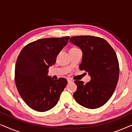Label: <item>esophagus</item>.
Returning a JSON list of instances; mask_svg holds the SVG:
<instances>
[{
	"mask_svg": "<svg viewBox=\"0 0 132 132\" xmlns=\"http://www.w3.org/2000/svg\"><path fill=\"white\" fill-rule=\"evenodd\" d=\"M67 82H68V84H70V83H71L72 82H73V81H72L71 80H69V79H68V80H67Z\"/></svg>",
	"mask_w": 132,
	"mask_h": 132,
	"instance_id": "obj_1",
	"label": "esophagus"
}]
</instances>
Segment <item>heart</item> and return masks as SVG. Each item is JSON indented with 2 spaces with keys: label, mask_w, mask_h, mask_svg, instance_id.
<instances>
[{
  "label": "heart",
  "mask_w": 132,
  "mask_h": 132,
  "mask_svg": "<svg viewBox=\"0 0 132 132\" xmlns=\"http://www.w3.org/2000/svg\"><path fill=\"white\" fill-rule=\"evenodd\" d=\"M75 48H76V47H73V48H71V49H75Z\"/></svg>",
  "instance_id": "1"
}]
</instances>
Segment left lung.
Here are the masks:
<instances>
[{"label":"left lung","instance_id":"1","mask_svg":"<svg viewBox=\"0 0 132 132\" xmlns=\"http://www.w3.org/2000/svg\"><path fill=\"white\" fill-rule=\"evenodd\" d=\"M70 42L82 50L79 69L88 72L91 80L87 84L75 80L77 90L73 97L77 103L88 109L104 105L112 95L119 78L117 55L105 39L94 36L71 37Z\"/></svg>","mask_w":132,"mask_h":132}]
</instances>
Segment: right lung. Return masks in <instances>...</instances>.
Listing matches in <instances>:
<instances>
[{
    "label": "right lung",
    "instance_id": "right-lung-1",
    "mask_svg": "<svg viewBox=\"0 0 132 132\" xmlns=\"http://www.w3.org/2000/svg\"><path fill=\"white\" fill-rule=\"evenodd\" d=\"M70 37L47 38L26 45L21 50L15 67L16 87L32 109L46 112L53 108L67 84L64 78L53 80L47 76L57 55Z\"/></svg>",
    "mask_w": 132,
    "mask_h": 132
}]
</instances>
